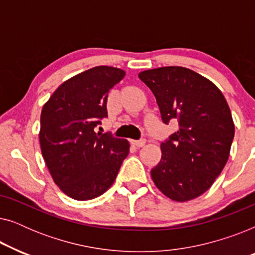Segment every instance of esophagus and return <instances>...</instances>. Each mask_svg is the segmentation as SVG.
<instances>
[{
	"instance_id": "34e87169",
	"label": "esophagus",
	"mask_w": 255,
	"mask_h": 255,
	"mask_svg": "<svg viewBox=\"0 0 255 255\" xmlns=\"http://www.w3.org/2000/svg\"><path fill=\"white\" fill-rule=\"evenodd\" d=\"M132 144L137 146V147H142L146 144V140L145 139H140V140H133L132 141Z\"/></svg>"
}]
</instances>
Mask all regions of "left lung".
Masks as SVG:
<instances>
[{
    "label": "left lung",
    "mask_w": 255,
    "mask_h": 255,
    "mask_svg": "<svg viewBox=\"0 0 255 255\" xmlns=\"http://www.w3.org/2000/svg\"><path fill=\"white\" fill-rule=\"evenodd\" d=\"M152 90L163 123L179 131L160 145L161 160L151 170L156 188L170 200L187 202L204 194L228 162L235 137L231 110L218 87L186 67L140 72Z\"/></svg>",
    "instance_id": "obj_1"
}]
</instances>
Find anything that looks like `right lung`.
I'll return each mask as SVG.
<instances>
[{
    "label": "right lung",
    "mask_w": 255,
    "mask_h": 255,
    "mask_svg": "<svg viewBox=\"0 0 255 255\" xmlns=\"http://www.w3.org/2000/svg\"><path fill=\"white\" fill-rule=\"evenodd\" d=\"M124 76L110 66L90 68L61 83L41 110V154L54 183L76 201L106 193L130 151L127 139L95 132L109 90Z\"/></svg>",
    "instance_id": "right-lung-1"
}]
</instances>
